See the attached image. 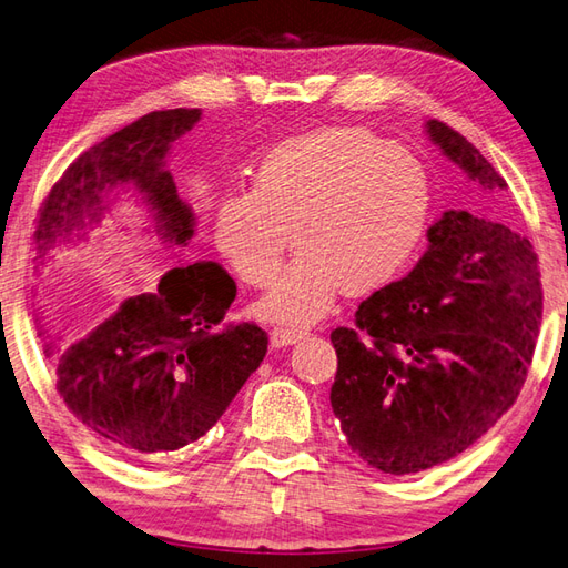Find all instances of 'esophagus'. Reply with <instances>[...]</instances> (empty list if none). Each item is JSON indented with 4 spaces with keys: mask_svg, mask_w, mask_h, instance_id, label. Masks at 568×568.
I'll use <instances>...</instances> for the list:
<instances>
[{
    "mask_svg": "<svg viewBox=\"0 0 568 568\" xmlns=\"http://www.w3.org/2000/svg\"><path fill=\"white\" fill-rule=\"evenodd\" d=\"M308 333L301 331V327H284V325H276L274 331L270 333V339L274 347H286V345H294L298 339H304Z\"/></svg>",
    "mask_w": 568,
    "mask_h": 568,
    "instance_id": "obj_1",
    "label": "esophagus"
}]
</instances>
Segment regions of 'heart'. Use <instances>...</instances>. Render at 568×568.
Instances as JSON below:
<instances>
[{
    "mask_svg": "<svg viewBox=\"0 0 568 568\" xmlns=\"http://www.w3.org/2000/svg\"><path fill=\"white\" fill-rule=\"evenodd\" d=\"M430 213V184L408 150L364 129H323L274 148L252 189L213 206V241L241 280L267 286L292 231L298 257L260 301V316L313 323L343 288L369 294L413 257Z\"/></svg>",
    "mask_w": 568,
    "mask_h": 568,
    "instance_id": "heart-1",
    "label": "heart"
}]
</instances>
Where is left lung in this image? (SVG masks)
<instances>
[{
    "instance_id": "obj_1",
    "label": "left lung",
    "mask_w": 568,
    "mask_h": 568,
    "mask_svg": "<svg viewBox=\"0 0 568 568\" xmlns=\"http://www.w3.org/2000/svg\"><path fill=\"white\" fill-rule=\"evenodd\" d=\"M427 135L488 192L496 168L443 121ZM408 276L362 301L355 327L331 333V406L349 447L384 474H418L494 427L525 384L541 323L527 237L469 211H445Z\"/></svg>"
}]
</instances>
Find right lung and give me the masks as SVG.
<instances>
[{
  "mask_svg": "<svg viewBox=\"0 0 568 568\" xmlns=\"http://www.w3.org/2000/svg\"><path fill=\"white\" fill-rule=\"evenodd\" d=\"M199 109L145 113L92 145L50 189L33 241L45 280L50 250L82 243L109 206L113 186L133 184L153 211L158 235L186 245L194 213L178 194L170 145L194 129ZM235 282L216 262L180 264L153 292L121 308L80 339H60L36 318L55 388L87 430L135 459H155L204 437L267 355V333L255 323H223Z\"/></svg>",
  "mask_w": 568,
  "mask_h": 568,
  "instance_id": "1",
  "label": "right lung"
}]
</instances>
